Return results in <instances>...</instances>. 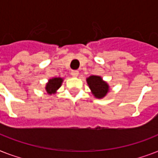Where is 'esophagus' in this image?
<instances>
[{
    "instance_id": "34e87169",
    "label": "esophagus",
    "mask_w": 158,
    "mask_h": 158,
    "mask_svg": "<svg viewBox=\"0 0 158 158\" xmlns=\"http://www.w3.org/2000/svg\"><path fill=\"white\" fill-rule=\"evenodd\" d=\"M71 75L73 77H78V75H79V71L78 70H72Z\"/></svg>"
}]
</instances>
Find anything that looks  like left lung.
<instances>
[{
  "instance_id": "8db88e82",
  "label": "left lung",
  "mask_w": 158,
  "mask_h": 158,
  "mask_svg": "<svg viewBox=\"0 0 158 158\" xmlns=\"http://www.w3.org/2000/svg\"><path fill=\"white\" fill-rule=\"evenodd\" d=\"M87 84L91 90L92 94L94 98L98 99L103 98L110 91V86L107 82L102 79L98 75H91L86 79Z\"/></svg>"
}]
</instances>
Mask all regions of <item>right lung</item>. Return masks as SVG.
Returning <instances> with one entry per match:
<instances>
[{
  "label": "right lung",
  "instance_id": "right-lung-1",
  "mask_svg": "<svg viewBox=\"0 0 158 158\" xmlns=\"http://www.w3.org/2000/svg\"><path fill=\"white\" fill-rule=\"evenodd\" d=\"M63 81L64 79H62L61 77H54V78L48 79V82L46 84L45 87L47 93L49 95L56 94L57 90L60 88Z\"/></svg>",
  "mask_w": 158,
  "mask_h": 158
}]
</instances>
